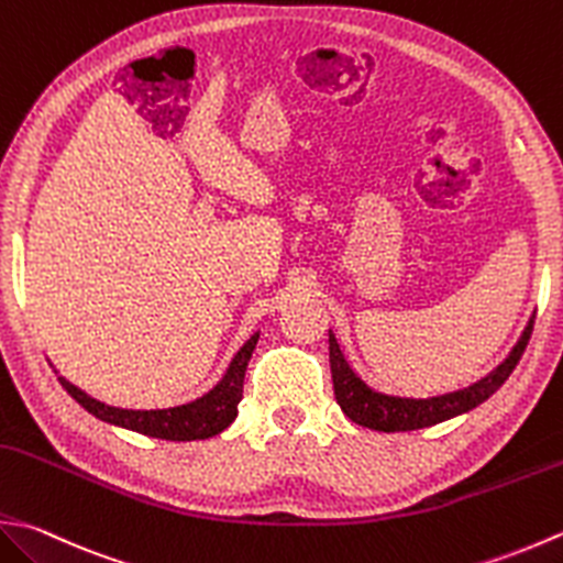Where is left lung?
Returning a JSON list of instances; mask_svg holds the SVG:
<instances>
[{
	"mask_svg": "<svg viewBox=\"0 0 563 563\" xmlns=\"http://www.w3.org/2000/svg\"><path fill=\"white\" fill-rule=\"evenodd\" d=\"M534 324V314L530 322L522 329L517 344L510 349V354L505 356L498 366H495L488 376L471 383L468 388H461L454 393L432 395V398H402V395H388L363 380L358 373L351 368L344 351H341L339 341L332 329H329V366H332V380H334V395L351 422L361 427L376 429V432H410V429L432 427L451 417H459L481 402H486L490 395L508 380L512 368L520 361L522 351L530 341Z\"/></svg>",
	"mask_w": 563,
	"mask_h": 563,
	"instance_id": "obj_1",
	"label": "left lung"
}]
</instances>
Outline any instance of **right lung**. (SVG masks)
I'll use <instances>...</instances> for the list:
<instances>
[{"label": "right lung", "mask_w": 563, "mask_h": 563, "mask_svg": "<svg viewBox=\"0 0 563 563\" xmlns=\"http://www.w3.org/2000/svg\"><path fill=\"white\" fill-rule=\"evenodd\" d=\"M261 332L253 334L244 346L231 358L227 373L212 390L205 393L202 398L185 402L178 407H165V410H126V407H114L102 400L92 398L85 390L77 388L68 378H63L58 371V380L68 390L75 402H80L87 412L95 415L97 420L114 424L131 432L146 434L153 439H165V442H195V439H209L236 420L241 393H244V376L251 361L253 349H256Z\"/></svg>", "instance_id": "right-lung-1"}]
</instances>
